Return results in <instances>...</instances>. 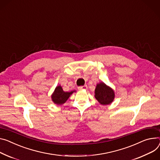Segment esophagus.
I'll use <instances>...</instances> for the list:
<instances>
[{"instance_id": "esophagus-1", "label": "esophagus", "mask_w": 160, "mask_h": 160, "mask_svg": "<svg viewBox=\"0 0 160 160\" xmlns=\"http://www.w3.org/2000/svg\"><path fill=\"white\" fill-rule=\"evenodd\" d=\"M78 89L79 90H87L88 89V87L87 85H84V86H82V87H79L78 88Z\"/></svg>"}]
</instances>
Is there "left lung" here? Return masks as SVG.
Masks as SVG:
<instances>
[{
  "label": "left lung",
  "instance_id": "left-lung-1",
  "mask_svg": "<svg viewBox=\"0 0 160 160\" xmlns=\"http://www.w3.org/2000/svg\"><path fill=\"white\" fill-rule=\"evenodd\" d=\"M95 97L101 104L108 105L112 104L115 99L114 90L104 82L98 83L95 90Z\"/></svg>",
  "mask_w": 160,
  "mask_h": 160
}]
</instances>
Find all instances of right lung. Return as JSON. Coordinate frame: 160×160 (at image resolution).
Wrapping results in <instances>:
<instances>
[{
  "label": "right lung",
  "mask_w": 160,
  "mask_h": 160,
  "mask_svg": "<svg viewBox=\"0 0 160 160\" xmlns=\"http://www.w3.org/2000/svg\"><path fill=\"white\" fill-rule=\"evenodd\" d=\"M76 90H72L71 92H64L62 87L58 85L56 87L54 92L51 95V99L52 102L57 105H62L66 102L70 96Z\"/></svg>",
  "instance_id": "1"
}]
</instances>
